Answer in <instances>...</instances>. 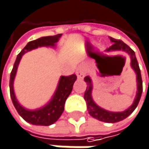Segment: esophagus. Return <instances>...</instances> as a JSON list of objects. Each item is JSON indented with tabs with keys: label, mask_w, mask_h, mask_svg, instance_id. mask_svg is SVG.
Returning a JSON list of instances; mask_svg holds the SVG:
<instances>
[{
	"label": "esophagus",
	"mask_w": 149,
	"mask_h": 149,
	"mask_svg": "<svg viewBox=\"0 0 149 149\" xmlns=\"http://www.w3.org/2000/svg\"><path fill=\"white\" fill-rule=\"evenodd\" d=\"M77 76L78 78H83L84 77V75L86 74V70L84 66H79L77 69Z\"/></svg>",
	"instance_id": "1"
}]
</instances>
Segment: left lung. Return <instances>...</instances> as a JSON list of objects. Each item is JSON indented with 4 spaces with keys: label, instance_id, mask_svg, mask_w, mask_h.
I'll use <instances>...</instances> for the list:
<instances>
[{
    "label": "left lung",
    "instance_id": "1",
    "mask_svg": "<svg viewBox=\"0 0 149 149\" xmlns=\"http://www.w3.org/2000/svg\"><path fill=\"white\" fill-rule=\"evenodd\" d=\"M109 40L111 42H113V45L107 49V52L122 51V52H127L131 58V67L133 68L134 72L136 73V82H137V91H136V96H135L134 103L129 109L122 112L108 111L106 109L100 108L98 105L96 104V103L92 99V97H91V92H92V88H93L92 81L89 76L84 77V81L87 84L86 91L84 92V100L86 101V104H87V109H88L89 114L92 117L101 122L114 123H117L127 118L137 107L139 101L141 99V93H142V80H141V71L139 68V65H138L134 51L129 45H126L124 42H123L120 40H116L111 37H109Z\"/></svg>",
    "mask_w": 149,
    "mask_h": 149
}]
</instances>
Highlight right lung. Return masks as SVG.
Instances as JSON below:
<instances>
[{"instance_id": "add662e5", "label": "right lung", "mask_w": 149, "mask_h": 149, "mask_svg": "<svg viewBox=\"0 0 149 149\" xmlns=\"http://www.w3.org/2000/svg\"><path fill=\"white\" fill-rule=\"evenodd\" d=\"M60 34L53 35V36H46L41 37L38 40L30 41L27 43L23 50L18 54L16 60L13 67V70L10 74V81H9V88H10V96L12 102L14 104L17 112L19 115L27 123L33 124V125H41V126H49L55 122L58 121V119L62 115L65 104L71 94L72 91V87L74 84L75 81L77 80V76L75 74L70 76H61L57 90L51 99V101L47 104H45L44 107L34 109V110H29L22 107L19 102L17 101L15 97V91H14V80H15V74L17 72V68L19 65V63L23 56L24 53L38 48L39 46H55L56 43L58 41L59 38L61 37Z\"/></svg>"}]
</instances>
